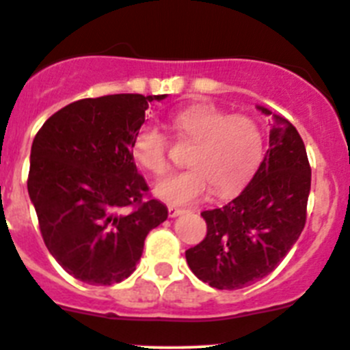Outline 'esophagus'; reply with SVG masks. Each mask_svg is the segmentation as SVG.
I'll use <instances>...</instances> for the list:
<instances>
[{"label":"esophagus","instance_id":"obj_1","mask_svg":"<svg viewBox=\"0 0 350 350\" xmlns=\"http://www.w3.org/2000/svg\"><path fill=\"white\" fill-rule=\"evenodd\" d=\"M183 213H185V209H180V207H175V206H168V216L170 217H176Z\"/></svg>","mask_w":350,"mask_h":350}]
</instances>
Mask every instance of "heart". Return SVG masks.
Instances as JSON below:
<instances>
[{"label": "heart", "instance_id": "obj_1", "mask_svg": "<svg viewBox=\"0 0 350 350\" xmlns=\"http://www.w3.org/2000/svg\"><path fill=\"white\" fill-rule=\"evenodd\" d=\"M172 127L193 141L189 170L175 172L154 185V196L174 206L199 202L213 190L231 196L243 189L258 168L264 139L248 116H230L214 105H192L172 117ZM168 141L154 124H144L133 141L134 160L153 175L167 172Z\"/></svg>", "mask_w": 350, "mask_h": 350}]
</instances>
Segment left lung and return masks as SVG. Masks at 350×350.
<instances>
[{"label": "left lung", "mask_w": 350, "mask_h": 350, "mask_svg": "<svg viewBox=\"0 0 350 350\" xmlns=\"http://www.w3.org/2000/svg\"><path fill=\"white\" fill-rule=\"evenodd\" d=\"M272 117L269 150L254 178L226 206L204 211L207 234L185 252L190 271L216 289H241L271 274L306 223L311 168L296 127Z\"/></svg>", "instance_id": "8db88e82"}]
</instances>
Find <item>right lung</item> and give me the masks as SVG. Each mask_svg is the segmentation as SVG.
I'll return each mask as SVG.
<instances>
[{
  "mask_svg": "<svg viewBox=\"0 0 350 350\" xmlns=\"http://www.w3.org/2000/svg\"><path fill=\"white\" fill-rule=\"evenodd\" d=\"M139 93L83 98L51 116L30 151L29 196L44 243L68 274L92 286L129 278L144 240L168 217L144 202L133 141L151 102Z\"/></svg>",
  "mask_w": 350,
  "mask_h": 350,
  "instance_id": "add662e5",
  "label": "right lung"
}]
</instances>
